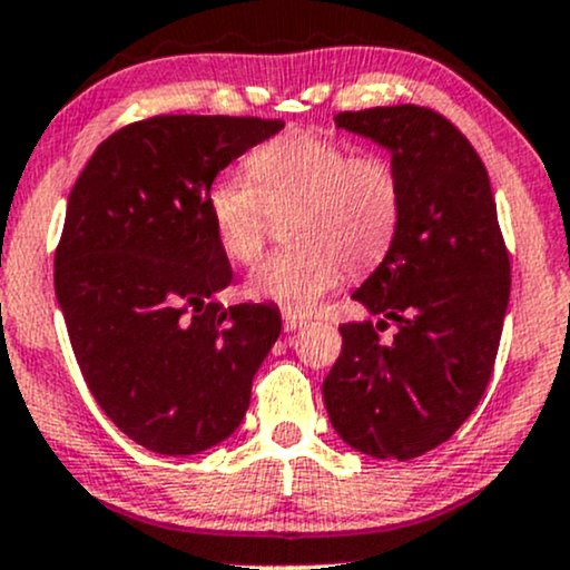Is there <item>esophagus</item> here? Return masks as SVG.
I'll return each mask as SVG.
<instances>
[{
	"instance_id": "obj_1",
	"label": "esophagus",
	"mask_w": 570,
	"mask_h": 570,
	"mask_svg": "<svg viewBox=\"0 0 570 570\" xmlns=\"http://www.w3.org/2000/svg\"><path fill=\"white\" fill-rule=\"evenodd\" d=\"M283 326L285 332H296V328L307 326V317L296 315V312H283Z\"/></svg>"
}]
</instances>
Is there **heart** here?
Returning <instances> with one entry per match:
<instances>
[{
    "label": "heart",
    "instance_id": "1",
    "mask_svg": "<svg viewBox=\"0 0 570 570\" xmlns=\"http://www.w3.org/2000/svg\"><path fill=\"white\" fill-rule=\"evenodd\" d=\"M247 176L219 174L206 193L219 249L249 263L266 244L272 214H287L293 247L249 272V298L307 312L347 274L381 266L405 214V181L391 157L353 155L345 140L291 130L247 157Z\"/></svg>",
    "mask_w": 570,
    "mask_h": 570
}]
</instances>
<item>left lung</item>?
Instances as JSON below:
<instances>
[{"label": "left lung", "instance_id": "1", "mask_svg": "<svg viewBox=\"0 0 570 570\" xmlns=\"http://www.w3.org/2000/svg\"><path fill=\"white\" fill-rule=\"evenodd\" d=\"M391 151L405 181L394 247L353 293L381 321L342 323L323 381L328 419L375 459H415L445 443L487 391L511 293V261L479 151L421 106L334 116ZM397 323L395 340L380 332Z\"/></svg>", "mask_w": 570, "mask_h": 570}]
</instances>
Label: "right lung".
Returning a JSON list of instances; mask_svg holds the SVG:
<instances>
[{"label": "right lung", "mask_w": 570, "mask_h": 570, "mask_svg": "<svg viewBox=\"0 0 570 570\" xmlns=\"http://www.w3.org/2000/svg\"><path fill=\"white\" fill-rule=\"evenodd\" d=\"M258 116L165 114L97 146L78 176L53 287L81 375L130 440L187 456L236 432L279 309L214 293L234 279L214 236V176L279 132Z\"/></svg>", "instance_id": "1"}]
</instances>
